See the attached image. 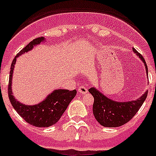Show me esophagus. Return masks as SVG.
I'll list each match as a JSON object with an SVG mask.
<instances>
[{
  "instance_id": "esophagus-1",
  "label": "esophagus",
  "mask_w": 156,
  "mask_h": 156,
  "mask_svg": "<svg viewBox=\"0 0 156 156\" xmlns=\"http://www.w3.org/2000/svg\"><path fill=\"white\" fill-rule=\"evenodd\" d=\"M78 92L79 93H81V94H86L87 93V88L86 86H84V85H81L80 87H78Z\"/></svg>"
}]
</instances>
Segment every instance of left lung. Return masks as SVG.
<instances>
[{
	"mask_svg": "<svg viewBox=\"0 0 156 156\" xmlns=\"http://www.w3.org/2000/svg\"><path fill=\"white\" fill-rule=\"evenodd\" d=\"M132 50L142 61L146 68V74H148V68L144 58L134 48ZM88 92L94 98L93 115L99 124L105 127H118L129 122L139 111L148 94V91L146 90V93L136 100L118 101L106 97L95 87L89 88Z\"/></svg>",
	"mask_w": 156,
	"mask_h": 156,
	"instance_id": "1",
	"label": "left lung"
}]
</instances>
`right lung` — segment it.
I'll return each mask as SVG.
<instances>
[{
  "instance_id": "obj_1",
  "label": "right lung",
  "mask_w": 156,
  "mask_h": 156,
  "mask_svg": "<svg viewBox=\"0 0 156 156\" xmlns=\"http://www.w3.org/2000/svg\"><path fill=\"white\" fill-rule=\"evenodd\" d=\"M44 37H39L32 40L20 50L15 57L10 66V78L8 85V95L10 103L16 111L17 113L28 122L29 124L37 127H49L57 123L61 116L67 109L70 101L74 98L77 94L76 90L69 91L67 89H55L46 97L41 102L35 105H25L16 100L13 96L12 86V76L14 68L16 62V58L25 53L30 51L35 45L44 42Z\"/></svg>"
}]
</instances>
